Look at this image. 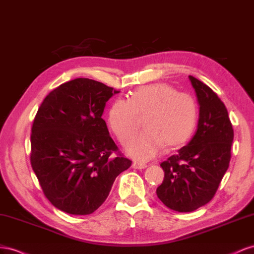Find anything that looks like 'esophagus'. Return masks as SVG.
I'll return each instance as SVG.
<instances>
[{
    "label": "esophagus",
    "instance_id": "34e87169",
    "mask_svg": "<svg viewBox=\"0 0 254 254\" xmlns=\"http://www.w3.org/2000/svg\"><path fill=\"white\" fill-rule=\"evenodd\" d=\"M132 167H133L134 169H144V168H147V164H144V163H138V162H133Z\"/></svg>",
    "mask_w": 254,
    "mask_h": 254
}]
</instances>
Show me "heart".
<instances>
[{"instance_id":"obj_1","label":"heart","mask_w":254,"mask_h":254,"mask_svg":"<svg viewBox=\"0 0 254 254\" xmlns=\"http://www.w3.org/2000/svg\"><path fill=\"white\" fill-rule=\"evenodd\" d=\"M139 116H144L146 129L128 143L127 152L139 161H149L165 144L178 148L190 138L197 122V105L190 95L178 92L165 83L139 87L128 100L116 99L108 111L107 122L122 144L136 132Z\"/></svg>"}]
</instances>
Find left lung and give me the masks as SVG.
<instances>
[{
  "label": "left lung",
  "mask_w": 254,
  "mask_h": 254,
  "mask_svg": "<svg viewBox=\"0 0 254 254\" xmlns=\"http://www.w3.org/2000/svg\"><path fill=\"white\" fill-rule=\"evenodd\" d=\"M199 103L197 132L191 140L161 164L165 171L156 194L178 212H192L213 199L229 168L233 127L222 101L207 85L191 75Z\"/></svg>",
  "instance_id": "obj_1"
}]
</instances>
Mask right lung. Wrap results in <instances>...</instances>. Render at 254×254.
<instances>
[{"label": "right lung", "mask_w": 254, "mask_h": 254, "mask_svg": "<svg viewBox=\"0 0 254 254\" xmlns=\"http://www.w3.org/2000/svg\"><path fill=\"white\" fill-rule=\"evenodd\" d=\"M117 92L93 79L75 78L51 91L36 114L32 168L48 200L64 213L95 212L132 164L102 119L106 102Z\"/></svg>", "instance_id": "add662e5"}]
</instances>
